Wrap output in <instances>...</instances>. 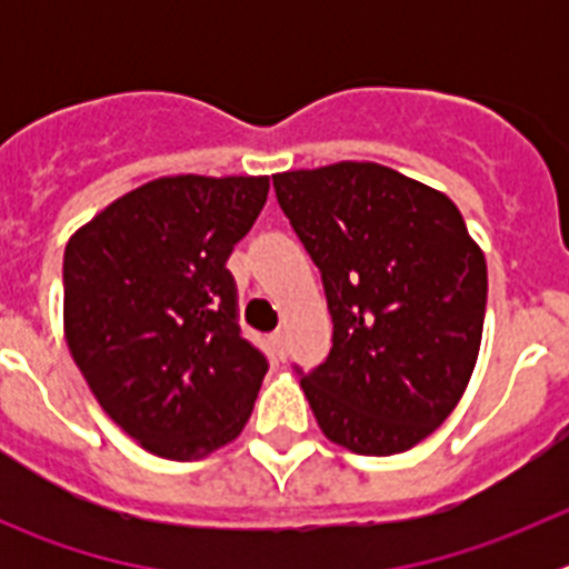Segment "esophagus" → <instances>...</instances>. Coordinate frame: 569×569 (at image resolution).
<instances>
[{"label": "esophagus", "mask_w": 569, "mask_h": 569, "mask_svg": "<svg viewBox=\"0 0 569 569\" xmlns=\"http://www.w3.org/2000/svg\"><path fill=\"white\" fill-rule=\"evenodd\" d=\"M270 345H273L276 353L284 359V347H288V341H284V330H276V333H270Z\"/></svg>", "instance_id": "34e87169"}]
</instances>
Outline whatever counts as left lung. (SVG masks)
<instances>
[{
  "label": "left lung",
  "mask_w": 569,
  "mask_h": 569,
  "mask_svg": "<svg viewBox=\"0 0 569 569\" xmlns=\"http://www.w3.org/2000/svg\"><path fill=\"white\" fill-rule=\"evenodd\" d=\"M321 273L333 347L301 390L321 433L405 453L453 413L479 359L487 261L445 193L376 162L273 176Z\"/></svg>",
  "instance_id": "obj_1"
}]
</instances>
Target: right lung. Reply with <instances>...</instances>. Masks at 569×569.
<instances>
[{
  "label": "right lung",
  "mask_w": 569,
  "mask_h": 569,
  "mask_svg": "<svg viewBox=\"0 0 569 569\" xmlns=\"http://www.w3.org/2000/svg\"><path fill=\"white\" fill-rule=\"evenodd\" d=\"M268 190V176H164L64 248L70 356L104 413L162 459H202L253 413L268 359L241 336L228 259Z\"/></svg>",
  "instance_id": "add662e5"
}]
</instances>
